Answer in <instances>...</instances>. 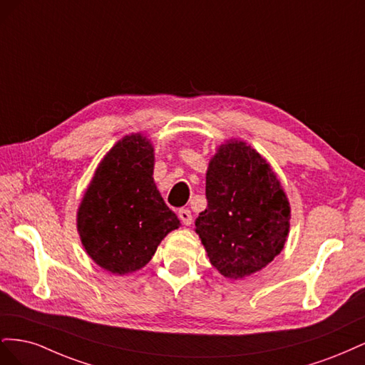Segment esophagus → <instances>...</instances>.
I'll list each match as a JSON object with an SVG mask.
<instances>
[{"label": "esophagus", "instance_id": "1", "mask_svg": "<svg viewBox=\"0 0 365 365\" xmlns=\"http://www.w3.org/2000/svg\"><path fill=\"white\" fill-rule=\"evenodd\" d=\"M178 216H180L181 222H182L184 225H190V224H192L193 217H192V212H190L189 208H181L180 212H178Z\"/></svg>", "mask_w": 365, "mask_h": 365}]
</instances>
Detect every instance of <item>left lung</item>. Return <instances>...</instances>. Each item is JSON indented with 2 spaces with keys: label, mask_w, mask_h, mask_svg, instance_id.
<instances>
[{
  "label": "left lung",
  "mask_w": 365,
  "mask_h": 365,
  "mask_svg": "<svg viewBox=\"0 0 365 365\" xmlns=\"http://www.w3.org/2000/svg\"><path fill=\"white\" fill-rule=\"evenodd\" d=\"M205 196L196 233L220 274L242 279L282 251L289 231V202L269 164L245 143L219 148L208 164Z\"/></svg>",
  "instance_id": "1"
}]
</instances>
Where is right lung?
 <instances>
[{
  "label": "right lung",
  "instance_id": "obj_1",
  "mask_svg": "<svg viewBox=\"0 0 365 365\" xmlns=\"http://www.w3.org/2000/svg\"><path fill=\"white\" fill-rule=\"evenodd\" d=\"M153 148L129 135L108 152L83 196L77 228L98 267L128 274L145 267L180 220L153 184Z\"/></svg>",
  "mask_w": 365,
  "mask_h": 365
}]
</instances>
